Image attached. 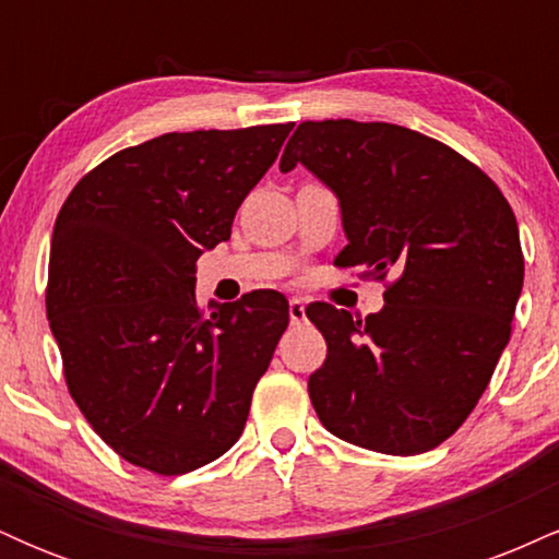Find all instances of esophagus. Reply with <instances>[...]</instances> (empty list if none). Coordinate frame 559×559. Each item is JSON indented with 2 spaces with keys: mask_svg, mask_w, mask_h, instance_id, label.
Listing matches in <instances>:
<instances>
[{
  "mask_svg": "<svg viewBox=\"0 0 559 559\" xmlns=\"http://www.w3.org/2000/svg\"><path fill=\"white\" fill-rule=\"evenodd\" d=\"M288 318H292V325H299L305 320V301L301 299H288Z\"/></svg>",
  "mask_w": 559,
  "mask_h": 559,
  "instance_id": "esophagus-1",
  "label": "esophagus"
}]
</instances>
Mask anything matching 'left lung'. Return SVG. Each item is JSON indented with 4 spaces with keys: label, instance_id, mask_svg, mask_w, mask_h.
Instances as JSON below:
<instances>
[{
    "label": "left lung",
    "instance_id": "1",
    "mask_svg": "<svg viewBox=\"0 0 559 559\" xmlns=\"http://www.w3.org/2000/svg\"><path fill=\"white\" fill-rule=\"evenodd\" d=\"M336 194L338 267L386 278L381 312L307 307L329 344L307 381L333 436L420 454L463 426L489 386L523 288L521 234L499 186L441 141L391 123L305 120L281 170Z\"/></svg>",
    "mask_w": 559,
    "mask_h": 559
}]
</instances>
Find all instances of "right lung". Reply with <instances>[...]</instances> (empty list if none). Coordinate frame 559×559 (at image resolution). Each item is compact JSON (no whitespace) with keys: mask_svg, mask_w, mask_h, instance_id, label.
<instances>
[{"mask_svg":"<svg viewBox=\"0 0 559 559\" xmlns=\"http://www.w3.org/2000/svg\"><path fill=\"white\" fill-rule=\"evenodd\" d=\"M294 123L191 131L128 146L57 215L47 318L83 418L131 465L181 476L239 441L288 325L273 288L204 312L194 273Z\"/></svg>","mask_w":559,"mask_h":559,"instance_id":"1","label":"right lung"}]
</instances>
